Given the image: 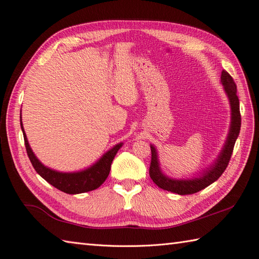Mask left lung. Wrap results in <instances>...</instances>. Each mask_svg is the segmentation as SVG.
<instances>
[{"mask_svg":"<svg viewBox=\"0 0 259 259\" xmlns=\"http://www.w3.org/2000/svg\"><path fill=\"white\" fill-rule=\"evenodd\" d=\"M222 83L225 86L224 89L227 95H228L231 106V126L223 151L219 154L218 159L216 160L215 164H213V166L208 168V170H206L202 177L194 178L191 180H177L170 179L161 173L156 150L153 146H150L151 163L150 167H149V175H150V178L153 180V183L158 187L162 188L163 190L178 193L180 195L193 194L216 182L223 175L227 166H228L233 152L234 144H236V140L239 136L241 128V113L240 103L237 95V85L234 83L232 76L226 70H223L222 72Z\"/></svg>","mask_w":259,"mask_h":259,"instance_id":"left-lung-1","label":"left lung"}]
</instances>
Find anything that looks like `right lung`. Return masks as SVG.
Here are the masks:
<instances>
[{
  "instance_id": "add662e5",
  "label": "right lung",
  "mask_w": 259,
  "mask_h": 259,
  "mask_svg": "<svg viewBox=\"0 0 259 259\" xmlns=\"http://www.w3.org/2000/svg\"><path fill=\"white\" fill-rule=\"evenodd\" d=\"M21 119V115H20ZM21 130L23 133V139H25V146L28 153L29 159L32 163L36 173L44 178L46 182L57 188L58 190L69 193V194H76V193H83L95 190L99 186L104 184L107 179L109 173L111 169V163L114 159L116 152L119 151L122 144L114 146L111 150H109L106 154L103 155L96 164L88 169L77 171V173H59V171L53 170L44 166L43 164L36 159V156L31 150V148L28 144L27 136L23 131L22 123L20 120Z\"/></svg>"
}]
</instances>
